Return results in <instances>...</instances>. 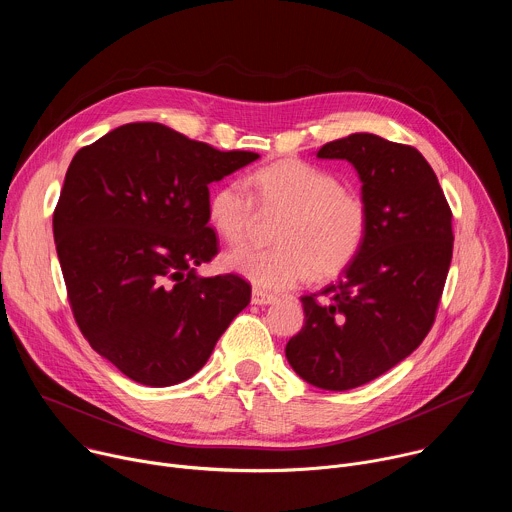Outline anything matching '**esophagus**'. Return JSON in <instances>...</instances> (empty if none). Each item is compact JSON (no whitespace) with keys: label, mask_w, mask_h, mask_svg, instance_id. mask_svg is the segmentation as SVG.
<instances>
[{"label":"esophagus","mask_w":512,"mask_h":512,"mask_svg":"<svg viewBox=\"0 0 512 512\" xmlns=\"http://www.w3.org/2000/svg\"><path fill=\"white\" fill-rule=\"evenodd\" d=\"M275 300H277L275 296L265 294V291H261V289H253V294H251V304H255V306H267V304H273Z\"/></svg>","instance_id":"1"}]
</instances>
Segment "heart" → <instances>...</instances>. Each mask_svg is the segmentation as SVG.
<instances>
[{
    "label": "heart",
    "instance_id": "b5f03b06",
    "mask_svg": "<svg viewBox=\"0 0 512 512\" xmlns=\"http://www.w3.org/2000/svg\"><path fill=\"white\" fill-rule=\"evenodd\" d=\"M247 184H225L208 200V218L231 245H243L253 231L255 204L281 212L273 249H237L225 265L259 289L279 291L302 283L310 273H340L369 235V206L356 190L310 162L283 158L255 170Z\"/></svg>",
    "mask_w": 512,
    "mask_h": 512
}]
</instances>
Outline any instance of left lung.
<instances>
[{
  "label": "left lung",
  "mask_w": 512,
  "mask_h": 512,
  "mask_svg": "<svg viewBox=\"0 0 512 512\" xmlns=\"http://www.w3.org/2000/svg\"><path fill=\"white\" fill-rule=\"evenodd\" d=\"M316 156L354 166L369 235L336 283L302 298L306 324L285 356L310 385L348 391L393 369L433 326L454 249L452 210L411 145L352 133Z\"/></svg>",
  "instance_id": "1"
}]
</instances>
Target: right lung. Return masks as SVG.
<instances>
[{
  "label": "right lung",
  "instance_id": "obj_1",
  "mask_svg": "<svg viewBox=\"0 0 512 512\" xmlns=\"http://www.w3.org/2000/svg\"><path fill=\"white\" fill-rule=\"evenodd\" d=\"M162 123H127L72 158L52 229L68 302L93 350L135 383L198 373L251 302L227 273L200 277L218 251L208 186L255 162Z\"/></svg>",
  "mask_w": 512,
  "mask_h": 512
}]
</instances>
